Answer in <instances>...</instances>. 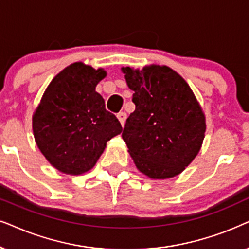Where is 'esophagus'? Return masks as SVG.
Segmentation results:
<instances>
[{"label": "esophagus", "instance_id": "1", "mask_svg": "<svg viewBox=\"0 0 249 249\" xmlns=\"http://www.w3.org/2000/svg\"><path fill=\"white\" fill-rule=\"evenodd\" d=\"M118 119L119 121H120V124L122 127H124V124H125V119H127V114H125V112H120L118 114Z\"/></svg>", "mask_w": 249, "mask_h": 249}]
</instances>
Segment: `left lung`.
Here are the masks:
<instances>
[{
    "label": "left lung",
    "mask_w": 249,
    "mask_h": 249,
    "mask_svg": "<svg viewBox=\"0 0 249 249\" xmlns=\"http://www.w3.org/2000/svg\"><path fill=\"white\" fill-rule=\"evenodd\" d=\"M134 91L135 111L122 138L141 173L170 178L188 167L201 147L206 119L195 93L179 74L167 66L143 70L122 67Z\"/></svg>",
    "instance_id": "1"
}]
</instances>
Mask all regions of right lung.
Segmentation results:
<instances>
[{
    "label": "right lung",
    "mask_w": 249,
    "mask_h": 249,
    "mask_svg": "<svg viewBox=\"0 0 249 249\" xmlns=\"http://www.w3.org/2000/svg\"><path fill=\"white\" fill-rule=\"evenodd\" d=\"M106 76L79 61L67 66L48 86L33 115V132L46 159L64 174L81 175L95 166L106 143L122 131L106 111L96 86Z\"/></svg>",
    "instance_id": "right-lung-1"
}]
</instances>
